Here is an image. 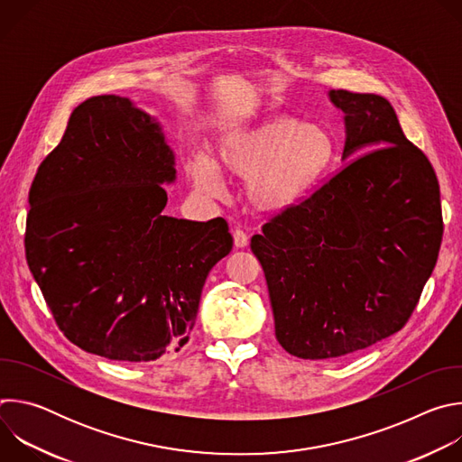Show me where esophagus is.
<instances>
[{
	"label": "esophagus",
	"mask_w": 462,
	"mask_h": 462,
	"mask_svg": "<svg viewBox=\"0 0 462 462\" xmlns=\"http://www.w3.org/2000/svg\"><path fill=\"white\" fill-rule=\"evenodd\" d=\"M234 245L237 248H245L248 245V234L243 228H236L234 230Z\"/></svg>",
	"instance_id": "esophagus-1"
}]
</instances>
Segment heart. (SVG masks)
<instances>
[{
  "label": "heart",
  "instance_id": "1",
  "mask_svg": "<svg viewBox=\"0 0 462 462\" xmlns=\"http://www.w3.org/2000/svg\"><path fill=\"white\" fill-rule=\"evenodd\" d=\"M335 153V139L325 125L278 115L225 135L216 162L195 157L188 173L193 186L208 195L223 191L217 168L248 179L246 197L254 208L283 212L318 186Z\"/></svg>",
  "mask_w": 462,
  "mask_h": 462
}]
</instances>
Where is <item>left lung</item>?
Wrapping results in <instances>:
<instances>
[{
  "label": "left lung",
  "mask_w": 462,
  "mask_h": 462,
  "mask_svg": "<svg viewBox=\"0 0 462 462\" xmlns=\"http://www.w3.org/2000/svg\"><path fill=\"white\" fill-rule=\"evenodd\" d=\"M344 111V161L321 188L250 241L280 346L305 360L365 349L406 325L440 241V189L380 95L328 91Z\"/></svg>",
  "instance_id": "obj_1"
}]
</instances>
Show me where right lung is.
Segmentation results:
<instances>
[{
    "label": "right lung",
    "mask_w": 462,
    "mask_h": 462,
    "mask_svg": "<svg viewBox=\"0 0 462 462\" xmlns=\"http://www.w3.org/2000/svg\"><path fill=\"white\" fill-rule=\"evenodd\" d=\"M175 157L129 98L82 102L29 191L25 254L60 331L118 362L179 351L208 273L230 254L223 217L162 216Z\"/></svg>",
    "instance_id": "add662e5"
}]
</instances>
